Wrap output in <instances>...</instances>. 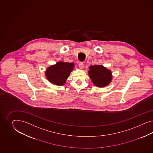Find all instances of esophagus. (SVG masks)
I'll list each match as a JSON object with an SVG mask.
<instances>
[{
  "label": "esophagus",
  "instance_id": "obj_1",
  "mask_svg": "<svg viewBox=\"0 0 153 153\" xmlns=\"http://www.w3.org/2000/svg\"><path fill=\"white\" fill-rule=\"evenodd\" d=\"M79 69L81 70H82L84 67V64H83L82 62H79Z\"/></svg>",
  "mask_w": 153,
  "mask_h": 153
}]
</instances>
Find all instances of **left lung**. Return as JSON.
<instances>
[{
    "label": "left lung",
    "instance_id": "obj_1",
    "mask_svg": "<svg viewBox=\"0 0 153 153\" xmlns=\"http://www.w3.org/2000/svg\"><path fill=\"white\" fill-rule=\"evenodd\" d=\"M88 74L93 84L98 88L107 86L112 80L111 71L102 65H90Z\"/></svg>",
    "mask_w": 153,
    "mask_h": 153
}]
</instances>
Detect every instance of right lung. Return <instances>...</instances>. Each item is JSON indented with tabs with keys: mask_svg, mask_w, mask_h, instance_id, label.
<instances>
[{
	"mask_svg": "<svg viewBox=\"0 0 153 153\" xmlns=\"http://www.w3.org/2000/svg\"><path fill=\"white\" fill-rule=\"evenodd\" d=\"M74 64L72 63L58 62L46 68L45 74L51 83L57 86L64 85L71 72L74 69Z\"/></svg>",
	"mask_w": 153,
	"mask_h": 153,
	"instance_id": "add662e5",
	"label": "right lung"
}]
</instances>
